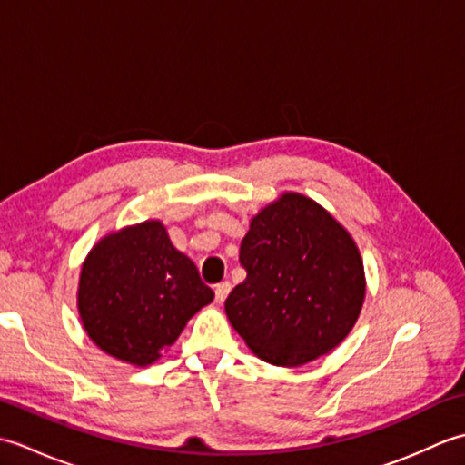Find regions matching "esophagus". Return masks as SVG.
<instances>
[{"label": "esophagus", "instance_id": "esophagus-1", "mask_svg": "<svg viewBox=\"0 0 465 465\" xmlns=\"http://www.w3.org/2000/svg\"><path fill=\"white\" fill-rule=\"evenodd\" d=\"M230 292H232V283H230V282L217 283V285H215V302H217V303H223L227 295H230Z\"/></svg>", "mask_w": 465, "mask_h": 465}]
</instances>
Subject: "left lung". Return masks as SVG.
I'll list each match as a JSON object with an SVG mask.
<instances>
[{
  "mask_svg": "<svg viewBox=\"0 0 465 465\" xmlns=\"http://www.w3.org/2000/svg\"><path fill=\"white\" fill-rule=\"evenodd\" d=\"M225 300L227 320L260 360L298 368L348 338L365 300L351 233L312 197L283 192L252 217Z\"/></svg>",
  "mask_w": 465,
  "mask_h": 465,
  "instance_id": "left-lung-1",
  "label": "left lung"
}]
</instances>
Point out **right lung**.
I'll list each match as a JSON object with an SVG mask.
<instances>
[{
	"label": "right lung",
	"mask_w": 465,
	"mask_h": 465,
	"mask_svg": "<svg viewBox=\"0 0 465 465\" xmlns=\"http://www.w3.org/2000/svg\"><path fill=\"white\" fill-rule=\"evenodd\" d=\"M195 263L173 248L160 220L104 235L82 263L77 312L90 340L112 358L145 368L212 303Z\"/></svg>",
	"instance_id": "obj_1"
}]
</instances>
